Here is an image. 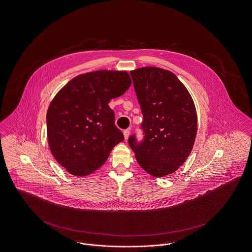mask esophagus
Segmentation results:
<instances>
[{
    "instance_id": "34e87169",
    "label": "esophagus",
    "mask_w": 252,
    "mask_h": 252,
    "mask_svg": "<svg viewBox=\"0 0 252 252\" xmlns=\"http://www.w3.org/2000/svg\"><path fill=\"white\" fill-rule=\"evenodd\" d=\"M123 134H124V137H125V139H128V137H129V135H130V130H124V132H123Z\"/></svg>"
}]
</instances>
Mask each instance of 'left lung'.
<instances>
[{
	"mask_svg": "<svg viewBox=\"0 0 252 252\" xmlns=\"http://www.w3.org/2000/svg\"><path fill=\"white\" fill-rule=\"evenodd\" d=\"M143 115L144 139L128 142L138 164L161 178L184 164L197 134V113L185 85L170 70L144 67L130 72Z\"/></svg>",
	"mask_w": 252,
	"mask_h": 252,
	"instance_id": "obj_1",
	"label": "left lung"
}]
</instances>
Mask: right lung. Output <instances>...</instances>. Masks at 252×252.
<instances>
[{"label": "right lung", "mask_w": 252, "mask_h": 252, "mask_svg": "<svg viewBox=\"0 0 252 252\" xmlns=\"http://www.w3.org/2000/svg\"><path fill=\"white\" fill-rule=\"evenodd\" d=\"M131 84L127 71L96 70L74 77L54 96L47 113L48 141L51 154L69 174L94 173L123 141L108 103Z\"/></svg>", "instance_id": "right-lung-1"}]
</instances>
